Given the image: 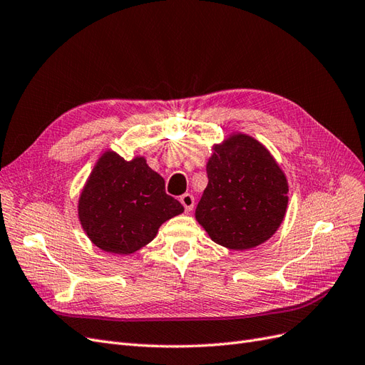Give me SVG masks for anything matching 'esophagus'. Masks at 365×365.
Instances as JSON below:
<instances>
[{"label":"esophagus","mask_w":365,"mask_h":365,"mask_svg":"<svg viewBox=\"0 0 365 365\" xmlns=\"http://www.w3.org/2000/svg\"><path fill=\"white\" fill-rule=\"evenodd\" d=\"M179 200H180V203H182L183 207H185V212H191L192 207H194V202H195L194 195H191V194H183V195H180Z\"/></svg>","instance_id":"esophagus-1"}]
</instances>
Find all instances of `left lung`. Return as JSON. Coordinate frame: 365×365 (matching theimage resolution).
<instances>
[{
	"label": "left lung",
	"mask_w": 365,
	"mask_h": 365,
	"mask_svg": "<svg viewBox=\"0 0 365 365\" xmlns=\"http://www.w3.org/2000/svg\"><path fill=\"white\" fill-rule=\"evenodd\" d=\"M207 186L195 218L217 244L252 249L280 226L288 205V183L276 160L256 139L235 135L206 165Z\"/></svg>",
	"instance_id": "8db88e82"
}]
</instances>
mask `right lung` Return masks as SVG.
Listing matches in <instances>:
<instances>
[{"label": "right lung", "mask_w": 365, "mask_h": 365, "mask_svg": "<svg viewBox=\"0 0 365 365\" xmlns=\"http://www.w3.org/2000/svg\"><path fill=\"white\" fill-rule=\"evenodd\" d=\"M183 212L165 192V180L144 158L130 162L104 153L80 197L78 217L91 241L104 252L130 255L156 237L163 221Z\"/></svg>", "instance_id": "add662e5"}]
</instances>
